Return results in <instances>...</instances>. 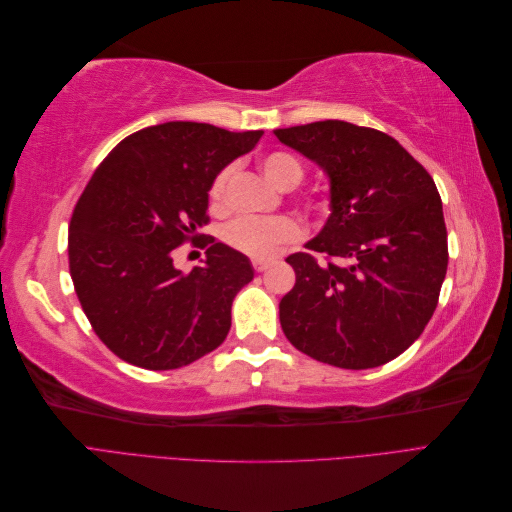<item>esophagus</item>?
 Instances as JSON below:
<instances>
[{"mask_svg":"<svg viewBox=\"0 0 512 512\" xmlns=\"http://www.w3.org/2000/svg\"><path fill=\"white\" fill-rule=\"evenodd\" d=\"M252 267H254V271H258V273H262L265 271L267 267H269V260H252Z\"/></svg>","mask_w":512,"mask_h":512,"instance_id":"esophagus-1","label":"esophagus"}]
</instances>
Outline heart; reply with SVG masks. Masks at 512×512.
I'll list each match as a JSON object with an SVG mask.
<instances>
[{
    "instance_id": "b5f03b06",
    "label": "heart",
    "mask_w": 512,
    "mask_h": 512,
    "mask_svg": "<svg viewBox=\"0 0 512 512\" xmlns=\"http://www.w3.org/2000/svg\"><path fill=\"white\" fill-rule=\"evenodd\" d=\"M260 170L280 190H292L303 181L305 166L290 151H271L260 160ZM230 168H222L209 183L211 209H222ZM301 226L286 215L280 218H237L222 228V241L245 256L267 258L280 247L301 239Z\"/></svg>"
}]
</instances>
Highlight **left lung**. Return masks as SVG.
Here are the masks:
<instances>
[{"mask_svg": "<svg viewBox=\"0 0 512 512\" xmlns=\"http://www.w3.org/2000/svg\"><path fill=\"white\" fill-rule=\"evenodd\" d=\"M331 179V218L286 258L297 282L280 301L288 342L320 363L369 369L418 339L448 265L442 200L393 136L327 119L273 130Z\"/></svg>", "mask_w": 512, "mask_h": 512, "instance_id": "obj_1", "label": "left lung"}]
</instances>
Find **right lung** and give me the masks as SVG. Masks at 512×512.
<instances>
[{"mask_svg": "<svg viewBox=\"0 0 512 512\" xmlns=\"http://www.w3.org/2000/svg\"><path fill=\"white\" fill-rule=\"evenodd\" d=\"M260 136L160 123L123 138L89 179L70 220V275L91 329L121 361L177 369L226 339L232 299L254 269L198 230L209 224L211 179ZM188 240L208 258L183 274L172 252Z\"/></svg>", "mask_w": 512, "mask_h": 512, "instance_id": "right-lung-1", "label": "right lung"}]
</instances>
